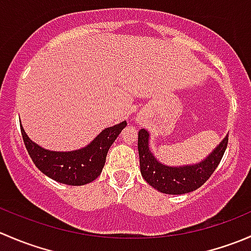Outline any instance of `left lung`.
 Masks as SVG:
<instances>
[{
    "label": "left lung",
    "instance_id": "8db88e82",
    "mask_svg": "<svg viewBox=\"0 0 251 251\" xmlns=\"http://www.w3.org/2000/svg\"><path fill=\"white\" fill-rule=\"evenodd\" d=\"M228 135L205 158L194 165L168 166L155 159L149 149V133L138 131V154L142 177L156 191L165 194H184L201 187L209 179L224 156Z\"/></svg>",
    "mask_w": 251,
    "mask_h": 251
}]
</instances>
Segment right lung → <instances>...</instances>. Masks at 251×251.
Here are the masks:
<instances>
[{
	"label": "right lung",
	"mask_w": 251,
	"mask_h": 251,
	"mask_svg": "<svg viewBox=\"0 0 251 251\" xmlns=\"http://www.w3.org/2000/svg\"><path fill=\"white\" fill-rule=\"evenodd\" d=\"M126 121L103 130L88 146L73 151H52L42 148L27 137L20 125L23 141L36 168L50 178L69 186H83L95 181L104 166L107 153Z\"/></svg>",
	"instance_id": "1"
}]
</instances>
